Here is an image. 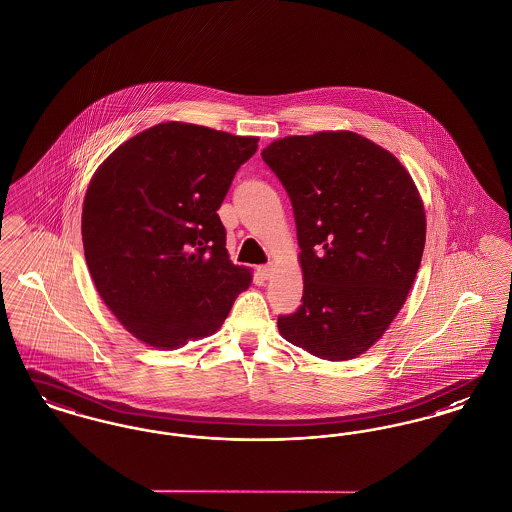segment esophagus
I'll return each mask as SVG.
<instances>
[{
    "label": "esophagus",
    "mask_w": 512,
    "mask_h": 512,
    "mask_svg": "<svg viewBox=\"0 0 512 512\" xmlns=\"http://www.w3.org/2000/svg\"><path fill=\"white\" fill-rule=\"evenodd\" d=\"M259 276L263 278V280H268L270 278V274H272V265H263V267H259Z\"/></svg>",
    "instance_id": "obj_1"
}]
</instances>
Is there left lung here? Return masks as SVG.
<instances>
[{
    "label": "left lung",
    "mask_w": 512,
    "mask_h": 512,
    "mask_svg": "<svg viewBox=\"0 0 512 512\" xmlns=\"http://www.w3.org/2000/svg\"><path fill=\"white\" fill-rule=\"evenodd\" d=\"M261 155L290 195L305 282L278 330L320 359H355L397 317L422 261L426 213L413 178L347 130L288 136Z\"/></svg>",
    "instance_id": "8db88e82"
}]
</instances>
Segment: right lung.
Instances as JSON below:
<instances>
[{
	"mask_svg": "<svg viewBox=\"0 0 512 512\" xmlns=\"http://www.w3.org/2000/svg\"><path fill=\"white\" fill-rule=\"evenodd\" d=\"M259 138L163 122L117 147L82 209L86 265L122 326L157 349L217 332L249 288L226 251L219 207Z\"/></svg>",
	"mask_w": 512,
	"mask_h": 512,
	"instance_id": "add662e5",
	"label": "right lung"
}]
</instances>
